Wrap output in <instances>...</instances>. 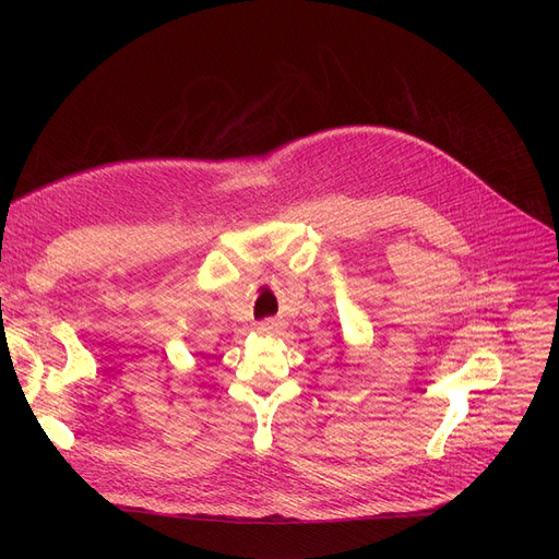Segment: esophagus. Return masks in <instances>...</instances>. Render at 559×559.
I'll list each match as a JSON object with an SVG mask.
<instances>
[{
  "label": "esophagus",
  "instance_id": "esophagus-1",
  "mask_svg": "<svg viewBox=\"0 0 559 559\" xmlns=\"http://www.w3.org/2000/svg\"><path fill=\"white\" fill-rule=\"evenodd\" d=\"M255 331H258L260 335H274V333L281 331V321H276V319H264V321H260V324L255 326Z\"/></svg>",
  "mask_w": 559,
  "mask_h": 559
}]
</instances>
